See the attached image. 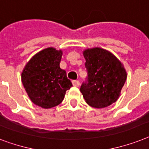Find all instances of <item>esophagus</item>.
Wrapping results in <instances>:
<instances>
[{"instance_id": "1", "label": "esophagus", "mask_w": 149, "mask_h": 149, "mask_svg": "<svg viewBox=\"0 0 149 149\" xmlns=\"http://www.w3.org/2000/svg\"><path fill=\"white\" fill-rule=\"evenodd\" d=\"M72 84H73L74 86L78 87L79 85H80V81L78 80H74V81H72Z\"/></svg>"}]
</instances>
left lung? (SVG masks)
I'll return each mask as SVG.
<instances>
[{
  "label": "left lung",
  "mask_w": 149,
  "mask_h": 149,
  "mask_svg": "<svg viewBox=\"0 0 149 149\" xmlns=\"http://www.w3.org/2000/svg\"><path fill=\"white\" fill-rule=\"evenodd\" d=\"M83 54L88 77L80 91L85 102L94 108L109 106L120 96L127 78L125 69L114 54L101 47L86 49Z\"/></svg>",
  "instance_id": "left-lung-1"
}]
</instances>
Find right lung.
Wrapping results in <instances>:
<instances>
[{
  "mask_svg": "<svg viewBox=\"0 0 149 149\" xmlns=\"http://www.w3.org/2000/svg\"><path fill=\"white\" fill-rule=\"evenodd\" d=\"M62 52L47 47L33 56L21 73V81L31 102L43 108L62 102L72 86L65 70L60 68Z\"/></svg>",
  "mask_w": 149,
  "mask_h": 149,
  "instance_id": "1",
  "label": "right lung"
}]
</instances>
